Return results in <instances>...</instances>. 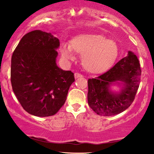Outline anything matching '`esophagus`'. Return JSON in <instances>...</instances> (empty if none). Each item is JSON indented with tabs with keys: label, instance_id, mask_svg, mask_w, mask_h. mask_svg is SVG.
<instances>
[{
	"label": "esophagus",
	"instance_id": "obj_1",
	"mask_svg": "<svg viewBox=\"0 0 154 154\" xmlns=\"http://www.w3.org/2000/svg\"><path fill=\"white\" fill-rule=\"evenodd\" d=\"M74 77H75V79H79V78L83 77V75H82L81 73H74Z\"/></svg>",
	"mask_w": 154,
	"mask_h": 154
}]
</instances>
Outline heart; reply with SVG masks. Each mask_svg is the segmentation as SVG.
Here are the masks:
<instances>
[{"label":"heart","instance_id":"b5f03b06","mask_svg":"<svg viewBox=\"0 0 154 154\" xmlns=\"http://www.w3.org/2000/svg\"><path fill=\"white\" fill-rule=\"evenodd\" d=\"M73 51L82 56V65L88 72L100 73L110 68L118 56L116 42L101 34H82L71 41V45L64 43L61 54L66 60L74 59Z\"/></svg>","mask_w":154,"mask_h":154}]
</instances>
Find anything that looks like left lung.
Here are the masks:
<instances>
[{
	"label": "left lung",
	"instance_id": "1",
	"mask_svg": "<svg viewBox=\"0 0 154 154\" xmlns=\"http://www.w3.org/2000/svg\"><path fill=\"white\" fill-rule=\"evenodd\" d=\"M142 73L140 64L133 52L117 62L106 73L88 79V101L90 108L98 115L114 116L123 112L134 100ZM117 83L122 86L119 93H113L110 86Z\"/></svg>",
	"mask_w": 154,
	"mask_h": 154
}]
</instances>
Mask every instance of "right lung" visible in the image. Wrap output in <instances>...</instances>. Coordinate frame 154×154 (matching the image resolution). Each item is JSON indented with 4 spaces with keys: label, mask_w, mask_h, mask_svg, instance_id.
Listing matches in <instances>:
<instances>
[{
    "label": "right lung",
    "mask_w": 154,
    "mask_h": 154,
    "mask_svg": "<svg viewBox=\"0 0 154 154\" xmlns=\"http://www.w3.org/2000/svg\"><path fill=\"white\" fill-rule=\"evenodd\" d=\"M60 41L52 33L35 30L25 34L12 54L10 79L23 109L47 117L57 113L75 81L71 71L56 64Z\"/></svg>",
    "instance_id": "obj_1"
}]
</instances>
